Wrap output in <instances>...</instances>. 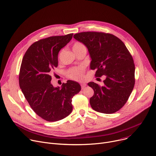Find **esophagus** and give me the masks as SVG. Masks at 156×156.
<instances>
[{
    "instance_id": "34e87169",
    "label": "esophagus",
    "mask_w": 156,
    "mask_h": 156,
    "mask_svg": "<svg viewBox=\"0 0 156 156\" xmlns=\"http://www.w3.org/2000/svg\"><path fill=\"white\" fill-rule=\"evenodd\" d=\"M86 86H87V84L85 83H83L81 84V88H82V89L85 88L86 87Z\"/></svg>"
}]
</instances>
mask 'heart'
Returning a JSON list of instances; mask_svg holds the SVG:
<instances>
[{"instance_id": "obj_1", "label": "heart", "mask_w": 156, "mask_h": 156, "mask_svg": "<svg viewBox=\"0 0 156 156\" xmlns=\"http://www.w3.org/2000/svg\"><path fill=\"white\" fill-rule=\"evenodd\" d=\"M84 46L80 43H75L73 46V49H75L80 47ZM85 71V68L83 67H75L70 69L68 72V76L75 80H81L83 76V73Z\"/></svg>"}]
</instances>
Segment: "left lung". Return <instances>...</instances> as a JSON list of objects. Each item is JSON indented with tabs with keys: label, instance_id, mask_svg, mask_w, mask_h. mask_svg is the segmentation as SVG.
Segmentation results:
<instances>
[{
	"label": "left lung",
	"instance_id": "obj_1",
	"mask_svg": "<svg viewBox=\"0 0 156 156\" xmlns=\"http://www.w3.org/2000/svg\"><path fill=\"white\" fill-rule=\"evenodd\" d=\"M73 37L87 48L91 59L90 67L97 70L95 76H105L103 86L88 83L94 90L90 98L91 108L103 113L116 112L126 104L135 84V65L129 51L111 34L83 32Z\"/></svg>",
	"mask_w": 156,
	"mask_h": 156
}]
</instances>
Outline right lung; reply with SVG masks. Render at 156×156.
<instances>
[{"instance_id":"1","label":"right lung","mask_w":156,"mask_h":156,"mask_svg":"<svg viewBox=\"0 0 156 156\" xmlns=\"http://www.w3.org/2000/svg\"><path fill=\"white\" fill-rule=\"evenodd\" d=\"M73 34L52 36L31 45L23 58L19 86L29 105L40 117L48 122L63 119L71 113L72 98L81 90L78 82L68 80L61 87L51 84V74L58 66L61 49Z\"/></svg>"}]
</instances>
